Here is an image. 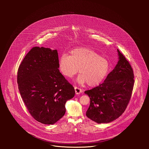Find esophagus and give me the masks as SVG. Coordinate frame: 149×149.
<instances>
[{
    "label": "esophagus",
    "instance_id": "obj_1",
    "mask_svg": "<svg viewBox=\"0 0 149 149\" xmlns=\"http://www.w3.org/2000/svg\"><path fill=\"white\" fill-rule=\"evenodd\" d=\"M74 89H75V92H76V94H80V93H81L82 92H83V91L80 89V88H78V87H76V86H75L74 87Z\"/></svg>",
    "mask_w": 149,
    "mask_h": 149
}]
</instances>
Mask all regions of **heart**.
<instances>
[{
	"instance_id": "heart-1",
	"label": "heart",
	"mask_w": 149,
	"mask_h": 149,
	"mask_svg": "<svg viewBox=\"0 0 149 149\" xmlns=\"http://www.w3.org/2000/svg\"><path fill=\"white\" fill-rule=\"evenodd\" d=\"M59 69L64 76L71 78L79 71L77 79L80 84L87 83L90 86L99 85L106 77L109 63L104 57L93 49L78 47L70 51V56L61 55L58 61Z\"/></svg>"
}]
</instances>
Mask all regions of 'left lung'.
<instances>
[{
  "instance_id": "1",
  "label": "left lung",
  "mask_w": 149,
  "mask_h": 149,
  "mask_svg": "<svg viewBox=\"0 0 149 149\" xmlns=\"http://www.w3.org/2000/svg\"><path fill=\"white\" fill-rule=\"evenodd\" d=\"M119 61L104 81L85 91L90 98L86 116L97 123L112 122L126 110L134 84L132 68L118 49Z\"/></svg>"
}]
</instances>
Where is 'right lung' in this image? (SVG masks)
Wrapping results in <instances>:
<instances>
[{"mask_svg":"<svg viewBox=\"0 0 149 149\" xmlns=\"http://www.w3.org/2000/svg\"><path fill=\"white\" fill-rule=\"evenodd\" d=\"M57 50L34 47L19 65L17 83L31 115L45 125H53L66 111L65 103L75 91L60 72Z\"/></svg>","mask_w":149,"mask_h":149,"instance_id":"1","label":"right lung"}]
</instances>
